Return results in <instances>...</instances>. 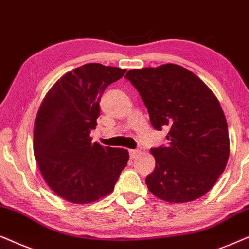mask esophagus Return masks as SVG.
I'll return each instance as SVG.
<instances>
[{"instance_id": "obj_1", "label": "esophagus", "mask_w": 249, "mask_h": 249, "mask_svg": "<svg viewBox=\"0 0 249 249\" xmlns=\"http://www.w3.org/2000/svg\"><path fill=\"white\" fill-rule=\"evenodd\" d=\"M139 150H130V156H131V158L132 159H134L135 157H137V156L139 155Z\"/></svg>"}]
</instances>
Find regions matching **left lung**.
Masks as SVG:
<instances>
[{
  "instance_id": "1",
  "label": "left lung",
  "mask_w": 249,
  "mask_h": 249,
  "mask_svg": "<svg viewBox=\"0 0 249 249\" xmlns=\"http://www.w3.org/2000/svg\"><path fill=\"white\" fill-rule=\"evenodd\" d=\"M143 100L151 125L168 127L167 147L152 148L149 191L168 203H188L213 188L230 154L228 124L217 98L178 65L131 69L125 75Z\"/></svg>"
}]
</instances>
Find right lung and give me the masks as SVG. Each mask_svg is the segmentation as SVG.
Segmentation results:
<instances>
[{
  "instance_id": "1",
  "label": "right lung",
  "mask_w": 249,
  "mask_h": 249,
  "mask_svg": "<svg viewBox=\"0 0 249 249\" xmlns=\"http://www.w3.org/2000/svg\"><path fill=\"white\" fill-rule=\"evenodd\" d=\"M126 69L86 64L72 69L45 94L34 124V156L52 191L74 204L111 194L128 151L92 142L101 95Z\"/></svg>"
}]
</instances>
